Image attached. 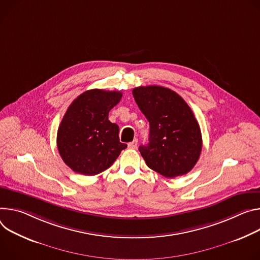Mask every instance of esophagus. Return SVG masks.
<instances>
[{"label": "esophagus", "instance_id": "1", "mask_svg": "<svg viewBox=\"0 0 260 260\" xmlns=\"http://www.w3.org/2000/svg\"><path fill=\"white\" fill-rule=\"evenodd\" d=\"M137 143H138L137 139H134L132 142L128 143V148H129V149H131V150H135V149L137 148Z\"/></svg>", "mask_w": 260, "mask_h": 260}]
</instances>
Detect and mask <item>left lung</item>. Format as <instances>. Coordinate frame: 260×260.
Here are the masks:
<instances>
[{
    "mask_svg": "<svg viewBox=\"0 0 260 260\" xmlns=\"http://www.w3.org/2000/svg\"><path fill=\"white\" fill-rule=\"evenodd\" d=\"M132 94L150 123V142L139 147L147 165L168 179L188 174L203 149L192 109L179 94L163 86H138Z\"/></svg>",
    "mask_w": 260,
    "mask_h": 260,
    "instance_id": "8db88e82",
    "label": "left lung"
}]
</instances>
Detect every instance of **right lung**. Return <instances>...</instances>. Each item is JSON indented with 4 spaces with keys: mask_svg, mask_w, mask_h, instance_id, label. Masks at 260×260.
<instances>
[{
    "mask_svg": "<svg viewBox=\"0 0 260 260\" xmlns=\"http://www.w3.org/2000/svg\"><path fill=\"white\" fill-rule=\"evenodd\" d=\"M122 96L118 91L89 90L68 107L57 130L56 146L63 161L77 174H100L127 148L120 142L119 126L108 120V112Z\"/></svg>",
    "mask_w": 260,
    "mask_h": 260,
    "instance_id": "right-lung-1",
    "label": "right lung"
}]
</instances>
